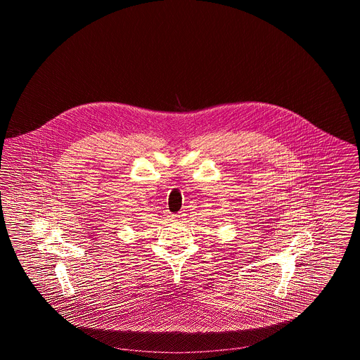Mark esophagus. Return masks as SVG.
<instances>
[{
    "mask_svg": "<svg viewBox=\"0 0 360 360\" xmlns=\"http://www.w3.org/2000/svg\"><path fill=\"white\" fill-rule=\"evenodd\" d=\"M179 219H181V214H176V216H175V220H179Z\"/></svg>",
    "mask_w": 360,
    "mask_h": 360,
    "instance_id": "obj_1",
    "label": "esophagus"
}]
</instances>
